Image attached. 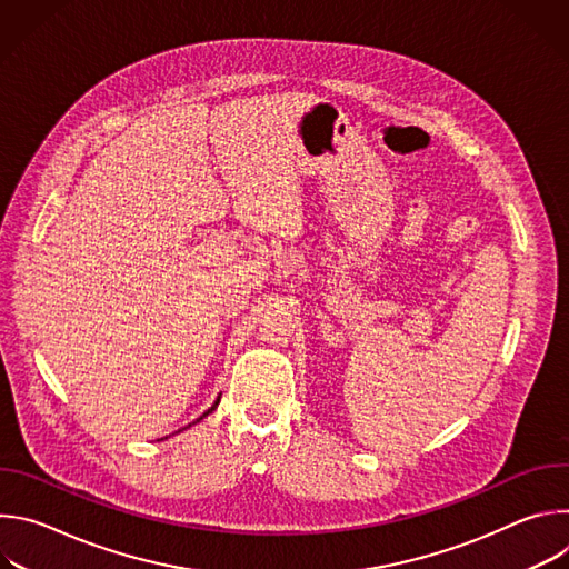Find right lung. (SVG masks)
<instances>
[{
	"label": "right lung",
	"instance_id": "1",
	"mask_svg": "<svg viewBox=\"0 0 569 569\" xmlns=\"http://www.w3.org/2000/svg\"><path fill=\"white\" fill-rule=\"evenodd\" d=\"M218 400H220V398H218ZM218 400H216V402H213V405H211V410H207V412H204V415H202V417H207V415H211V412H213V410H216V405H218ZM202 417H200V419H198V421H202Z\"/></svg>",
	"mask_w": 569,
	"mask_h": 569
}]
</instances>
